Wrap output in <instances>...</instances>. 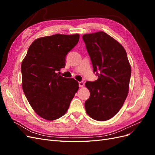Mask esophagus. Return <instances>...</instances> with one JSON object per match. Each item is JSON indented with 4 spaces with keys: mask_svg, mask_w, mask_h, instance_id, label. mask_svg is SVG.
I'll return each mask as SVG.
<instances>
[{
    "mask_svg": "<svg viewBox=\"0 0 155 155\" xmlns=\"http://www.w3.org/2000/svg\"><path fill=\"white\" fill-rule=\"evenodd\" d=\"M79 86L80 87H83L84 86V83L83 81L79 82Z\"/></svg>",
    "mask_w": 155,
    "mask_h": 155,
    "instance_id": "1",
    "label": "esophagus"
}]
</instances>
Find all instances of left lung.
Listing matches in <instances>:
<instances>
[{"mask_svg":"<svg viewBox=\"0 0 155 155\" xmlns=\"http://www.w3.org/2000/svg\"><path fill=\"white\" fill-rule=\"evenodd\" d=\"M82 37L98 76L96 81L85 83L91 93L85 110L92 119L106 121L118 113L127 96L130 65L123 46L104 31Z\"/></svg>","mask_w":155,"mask_h":155,"instance_id":"8db88e82","label":"left lung"}]
</instances>
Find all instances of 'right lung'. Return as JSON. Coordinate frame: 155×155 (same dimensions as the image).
<instances>
[{
    "instance_id": "obj_1",
    "label": "right lung",
    "mask_w": 155,
    "mask_h": 155,
    "mask_svg": "<svg viewBox=\"0 0 155 155\" xmlns=\"http://www.w3.org/2000/svg\"><path fill=\"white\" fill-rule=\"evenodd\" d=\"M79 34H55L35 39L21 64L22 87L32 109L41 118L55 120L66 113L79 88L73 78L58 73L76 46Z\"/></svg>"
}]
</instances>
